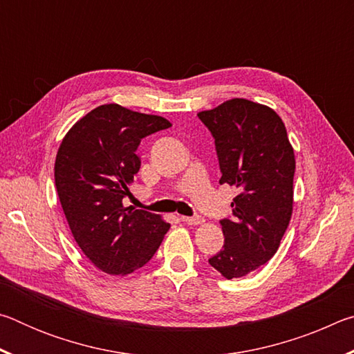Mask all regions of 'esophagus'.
Segmentation results:
<instances>
[{"instance_id":"1","label":"esophagus","mask_w":354,"mask_h":354,"mask_svg":"<svg viewBox=\"0 0 354 354\" xmlns=\"http://www.w3.org/2000/svg\"><path fill=\"white\" fill-rule=\"evenodd\" d=\"M181 220L185 221L187 225H194V226L205 223V218H203L201 215H194V217H181Z\"/></svg>"}]
</instances>
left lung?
I'll use <instances>...</instances> for the list:
<instances>
[{"label":"left lung","mask_w":354,"mask_h":354,"mask_svg":"<svg viewBox=\"0 0 354 354\" xmlns=\"http://www.w3.org/2000/svg\"><path fill=\"white\" fill-rule=\"evenodd\" d=\"M198 117L215 139L220 184L236 185L232 218L221 220L225 243L209 263L226 279L257 270L277 253L293 211L295 154L272 107L227 100Z\"/></svg>","instance_id":"left-lung-1"}]
</instances>
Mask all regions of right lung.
I'll return each mask as SVG.
<instances>
[{
	"mask_svg": "<svg viewBox=\"0 0 354 354\" xmlns=\"http://www.w3.org/2000/svg\"><path fill=\"white\" fill-rule=\"evenodd\" d=\"M170 127L164 117L103 104L77 120L57 149L59 201L77 247L101 272L143 267L169 231L160 215L127 207L123 198L140 169V140Z\"/></svg>",
	"mask_w": 354,
	"mask_h": 354,
	"instance_id": "obj_1",
	"label": "right lung"
}]
</instances>
